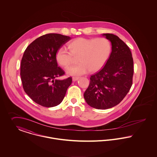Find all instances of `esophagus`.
Returning <instances> with one entry per match:
<instances>
[{"label":"esophagus","instance_id":"obj_1","mask_svg":"<svg viewBox=\"0 0 157 157\" xmlns=\"http://www.w3.org/2000/svg\"><path fill=\"white\" fill-rule=\"evenodd\" d=\"M79 79V77H78V76H73L72 78V79H73V81H76L78 80Z\"/></svg>","mask_w":157,"mask_h":157}]
</instances>
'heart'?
Returning <instances> with one entry per match:
<instances>
[{"mask_svg":"<svg viewBox=\"0 0 157 157\" xmlns=\"http://www.w3.org/2000/svg\"><path fill=\"white\" fill-rule=\"evenodd\" d=\"M69 50L59 48L56 53L57 63L67 67L78 57L79 63L67 69L69 75L79 76L101 70L107 62L111 52V42L105 38H86L80 37L70 42Z\"/></svg>","mask_w":157,"mask_h":157,"instance_id":"heart-1","label":"heart"}]
</instances>
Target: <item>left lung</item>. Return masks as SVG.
<instances>
[{"label":"left lung","instance_id":"left-lung-1","mask_svg":"<svg viewBox=\"0 0 157 157\" xmlns=\"http://www.w3.org/2000/svg\"><path fill=\"white\" fill-rule=\"evenodd\" d=\"M112 51L104 67L92 75L84 97L88 105L105 109L119 104L132 85L134 61L129 47L117 36L104 34Z\"/></svg>","mask_w":157,"mask_h":157}]
</instances>
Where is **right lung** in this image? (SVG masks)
<instances>
[{"instance_id":"obj_1","label":"right lung","mask_w":157,"mask_h":157,"mask_svg":"<svg viewBox=\"0 0 157 157\" xmlns=\"http://www.w3.org/2000/svg\"><path fill=\"white\" fill-rule=\"evenodd\" d=\"M70 39L66 35L48 34L26 49L21 61V79L25 93L35 103L53 107L63 101L72 78L56 79L65 72L58 66L56 53Z\"/></svg>"}]
</instances>
